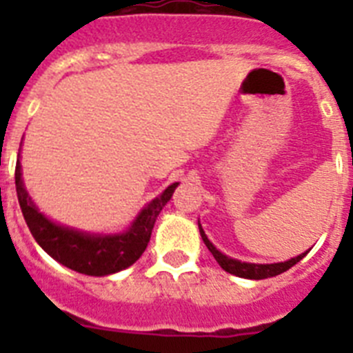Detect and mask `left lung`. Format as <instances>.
Returning <instances> with one entry per match:
<instances>
[{"instance_id":"obj_1","label":"left lung","mask_w":353,"mask_h":353,"mask_svg":"<svg viewBox=\"0 0 353 353\" xmlns=\"http://www.w3.org/2000/svg\"><path fill=\"white\" fill-rule=\"evenodd\" d=\"M198 226H199V233H201V239H203L205 245H207L208 251L214 254L215 261L221 265V269L233 274V276L244 277V279H267V277L279 276V274L292 269L293 265L299 263V261H301L307 252H310V249H307V251L299 254V256L292 258V260L281 261V263H248V261H240V260H235V258H230L226 256V254H223V252H221L219 249L215 248L210 240H208V236L205 235L201 224L198 223Z\"/></svg>"}]
</instances>
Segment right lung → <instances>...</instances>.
<instances>
[{
	"label": "right lung",
	"mask_w": 353,
	"mask_h": 353,
	"mask_svg": "<svg viewBox=\"0 0 353 353\" xmlns=\"http://www.w3.org/2000/svg\"><path fill=\"white\" fill-rule=\"evenodd\" d=\"M179 182L171 183L161 196L141 208L136 219L121 233H88L58 224L39 210L28 194L21 173V161L15 164V191L24 221L37 244L58 263L86 276H109L127 269L145 252L155 219L173 196Z\"/></svg>",
	"instance_id": "1"
}]
</instances>
